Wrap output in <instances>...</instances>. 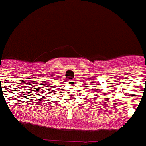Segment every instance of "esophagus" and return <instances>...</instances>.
<instances>
[{
    "label": "esophagus",
    "instance_id": "1",
    "mask_svg": "<svg viewBox=\"0 0 146 146\" xmlns=\"http://www.w3.org/2000/svg\"><path fill=\"white\" fill-rule=\"evenodd\" d=\"M75 83V81H74V80H69V81H68V84L71 85V86L74 85Z\"/></svg>",
    "mask_w": 146,
    "mask_h": 146
}]
</instances>
